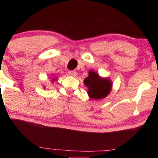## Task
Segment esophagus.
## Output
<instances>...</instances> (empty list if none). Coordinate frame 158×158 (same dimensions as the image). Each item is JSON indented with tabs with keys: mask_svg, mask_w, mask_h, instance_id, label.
<instances>
[{
	"mask_svg": "<svg viewBox=\"0 0 158 158\" xmlns=\"http://www.w3.org/2000/svg\"><path fill=\"white\" fill-rule=\"evenodd\" d=\"M68 73H69V75H71V76H73V77H75L77 75V72L74 70H70L68 72Z\"/></svg>",
	"mask_w": 158,
	"mask_h": 158,
	"instance_id": "1",
	"label": "esophagus"
}]
</instances>
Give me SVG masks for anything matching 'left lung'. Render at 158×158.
I'll use <instances>...</instances> for the list:
<instances>
[{"label":"left lung","mask_w":158,"mask_h":158,"mask_svg":"<svg viewBox=\"0 0 158 158\" xmlns=\"http://www.w3.org/2000/svg\"><path fill=\"white\" fill-rule=\"evenodd\" d=\"M84 83L88 88V94L91 98L101 99L108 96L111 89V83L108 79H101L96 73L90 71Z\"/></svg>","instance_id":"1"}]
</instances>
